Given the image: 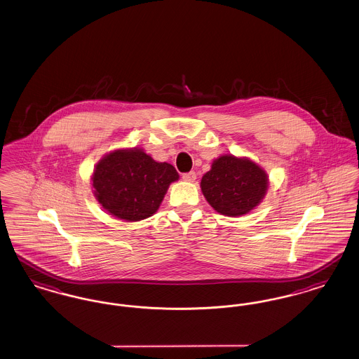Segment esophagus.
<instances>
[{
    "mask_svg": "<svg viewBox=\"0 0 359 359\" xmlns=\"http://www.w3.org/2000/svg\"><path fill=\"white\" fill-rule=\"evenodd\" d=\"M183 180L188 182V183H194L196 180V173L195 172H188L183 175Z\"/></svg>",
    "mask_w": 359,
    "mask_h": 359,
    "instance_id": "obj_1",
    "label": "esophagus"
}]
</instances>
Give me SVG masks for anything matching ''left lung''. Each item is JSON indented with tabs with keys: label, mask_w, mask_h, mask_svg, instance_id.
<instances>
[{
	"label": "left lung",
	"mask_w": 359,
	"mask_h": 359,
	"mask_svg": "<svg viewBox=\"0 0 359 359\" xmlns=\"http://www.w3.org/2000/svg\"><path fill=\"white\" fill-rule=\"evenodd\" d=\"M201 188L217 212L241 217L262 202L269 188V176L249 157L222 154L203 175Z\"/></svg>",
	"instance_id": "left-lung-1"
}]
</instances>
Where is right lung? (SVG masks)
<instances>
[{
    "mask_svg": "<svg viewBox=\"0 0 359 359\" xmlns=\"http://www.w3.org/2000/svg\"><path fill=\"white\" fill-rule=\"evenodd\" d=\"M179 173L168 163L156 161L141 148H120L95 164L93 194L113 217L138 222L152 217Z\"/></svg>",
    "mask_w": 359,
    "mask_h": 359,
    "instance_id": "add662e5",
    "label": "right lung"
}]
</instances>
